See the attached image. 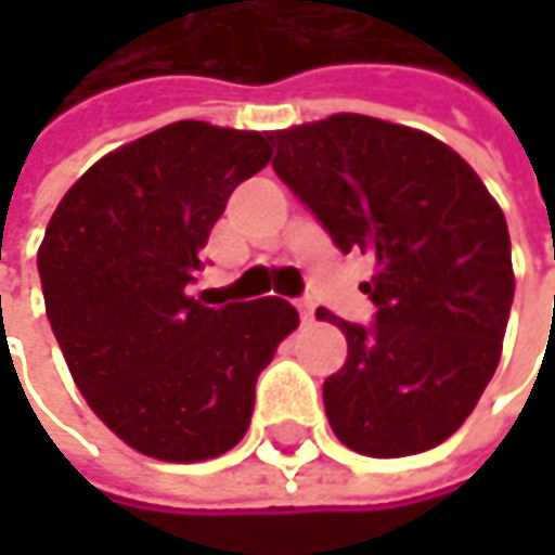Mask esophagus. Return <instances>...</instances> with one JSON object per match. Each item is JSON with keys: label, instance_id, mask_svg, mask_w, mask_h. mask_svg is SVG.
I'll list each match as a JSON object with an SVG mask.
<instances>
[{"label": "esophagus", "instance_id": "obj_1", "mask_svg": "<svg viewBox=\"0 0 555 555\" xmlns=\"http://www.w3.org/2000/svg\"><path fill=\"white\" fill-rule=\"evenodd\" d=\"M295 308H298V318L308 324V321H314V305L308 301V298H301V301H295Z\"/></svg>", "mask_w": 555, "mask_h": 555}]
</instances>
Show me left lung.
Listing matches in <instances>:
<instances>
[{
  "label": "left lung",
  "instance_id": "left-lung-1",
  "mask_svg": "<svg viewBox=\"0 0 555 555\" xmlns=\"http://www.w3.org/2000/svg\"><path fill=\"white\" fill-rule=\"evenodd\" d=\"M276 176L350 254L376 257L373 324L334 321L347 363L324 379L340 443L411 456L443 443L495 376L514 301L511 237L476 169L437 138L370 115L270 134Z\"/></svg>",
  "mask_w": 555,
  "mask_h": 555
}]
</instances>
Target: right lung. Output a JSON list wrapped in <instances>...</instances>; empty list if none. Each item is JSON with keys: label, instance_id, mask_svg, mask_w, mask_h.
I'll use <instances>...</instances> for the list:
<instances>
[{"label": "right lung", "instance_id": "1", "mask_svg": "<svg viewBox=\"0 0 555 555\" xmlns=\"http://www.w3.org/2000/svg\"><path fill=\"white\" fill-rule=\"evenodd\" d=\"M270 154V134L172 121L86 169L48 224L38 273L63 360L144 456L198 463L241 443L257 376L298 327L282 298L189 295L231 192Z\"/></svg>", "mask_w": 555, "mask_h": 555}]
</instances>
